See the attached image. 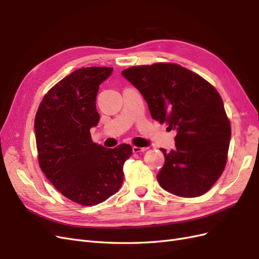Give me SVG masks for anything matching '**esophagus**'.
Instances as JSON below:
<instances>
[{"label": "esophagus", "instance_id": "esophagus-1", "mask_svg": "<svg viewBox=\"0 0 259 259\" xmlns=\"http://www.w3.org/2000/svg\"><path fill=\"white\" fill-rule=\"evenodd\" d=\"M146 150H147L146 147H136V146L133 147V152H135V153H137V152H144Z\"/></svg>", "mask_w": 259, "mask_h": 259}]
</instances>
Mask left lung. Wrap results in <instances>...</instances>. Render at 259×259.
Segmentation results:
<instances>
[{
    "instance_id": "obj_1",
    "label": "left lung",
    "mask_w": 259,
    "mask_h": 259,
    "mask_svg": "<svg viewBox=\"0 0 259 259\" xmlns=\"http://www.w3.org/2000/svg\"><path fill=\"white\" fill-rule=\"evenodd\" d=\"M122 75L144 96L152 119L177 132L174 150L161 149L165 163L156 175L160 186L184 198L207 192L225 168L231 137L218 92L175 64L132 67Z\"/></svg>"
}]
</instances>
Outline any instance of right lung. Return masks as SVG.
Here are the masks:
<instances>
[{
  "instance_id": "add662e5",
  "label": "right lung",
  "mask_w": 259,
  "mask_h": 259,
  "mask_svg": "<svg viewBox=\"0 0 259 259\" xmlns=\"http://www.w3.org/2000/svg\"><path fill=\"white\" fill-rule=\"evenodd\" d=\"M112 68L75 70L49 91L34 120L38 163L45 176L66 198L84 206L110 198L123 183V165L132 155L130 145L113 149L93 143L99 85Z\"/></svg>"
}]
</instances>
